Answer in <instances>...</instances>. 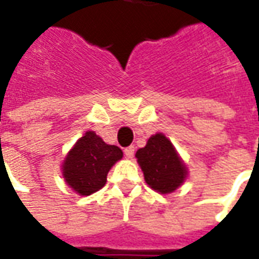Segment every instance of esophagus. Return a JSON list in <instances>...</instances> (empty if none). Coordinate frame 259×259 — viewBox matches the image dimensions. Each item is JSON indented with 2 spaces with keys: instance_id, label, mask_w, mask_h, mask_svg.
<instances>
[{
  "instance_id": "34e87169",
  "label": "esophagus",
  "mask_w": 259,
  "mask_h": 259,
  "mask_svg": "<svg viewBox=\"0 0 259 259\" xmlns=\"http://www.w3.org/2000/svg\"><path fill=\"white\" fill-rule=\"evenodd\" d=\"M124 155H126V158H130V159L135 157V147L130 146L127 148H124Z\"/></svg>"
}]
</instances>
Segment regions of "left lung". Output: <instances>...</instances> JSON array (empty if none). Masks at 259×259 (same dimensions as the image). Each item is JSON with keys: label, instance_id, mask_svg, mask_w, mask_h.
<instances>
[{"label": "left lung", "instance_id": "8db88e82", "mask_svg": "<svg viewBox=\"0 0 259 259\" xmlns=\"http://www.w3.org/2000/svg\"><path fill=\"white\" fill-rule=\"evenodd\" d=\"M136 158L147 185L161 194L176 190L187 176V169L182 158L170 140L162 133L151 136L146 147L137 150Z\"/></svg>", "mask_w": 259, "mask_h": 259}]
</instances>
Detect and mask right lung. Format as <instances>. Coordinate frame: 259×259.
I'll return each instance as SVG.
<instances>
[{"label":"right lung","mask_w":259,"mask_h":259,"mask_svg":"<svg viewBox=\"0 0 259 259\" xmlns=\"http://www.w3.org/2000/svg\"><path fill=\"white\" fill-rule=\"evenodd\" d=\"M123 157L122 150L109 146L94 132H85L68 152L62 175L70 189L80 195H90L107 183L109 169Z\"/></svg>","instance_id":"add662e5"}]
</instances>
